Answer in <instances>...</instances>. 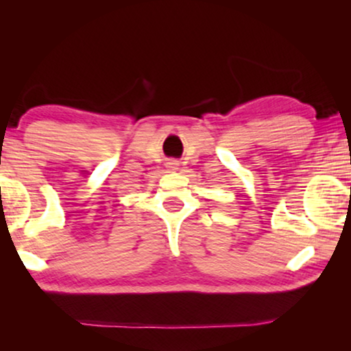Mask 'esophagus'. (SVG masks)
<instances>
[{
	"label": "esophagus",
	"instance_id": "esophagus-1",
	"mask_svg": "<svg viewBox=\"0 0 351 351\" xmlns=\"http://www.w3.org/2000/svg\"><path fill=\"white\" fill-rule=\"evenodd\" d=\"M175 165H176V164H173V162H171V167H173V169H175Z\"/></svg>",
	"mask_w": 351,
	"mask_h": 351
}]
</instances>
